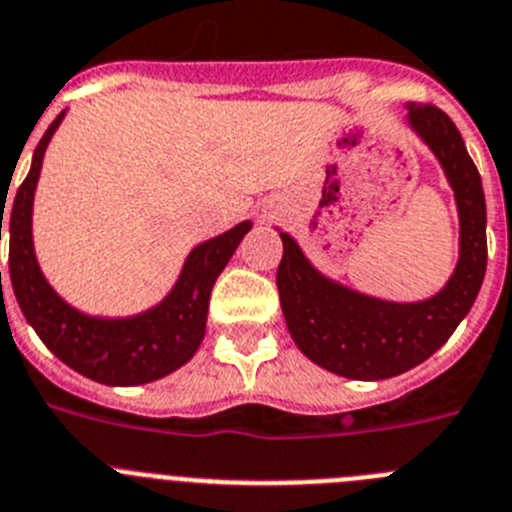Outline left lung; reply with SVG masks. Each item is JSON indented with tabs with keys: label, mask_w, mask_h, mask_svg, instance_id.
<instances>
[{
	"label": "left lung",
	"mask_w": 512,
	"mask_h": 512,
	"mask_svg": "<svg viewBox=\"0 0 512 512\" xmlns=\"http://www.w3.org/2000/svg\"><path fill=\"white\" fill-rule=\"evenodd\" d=\"M409 126L442 164L459 213V261L444 289L424 302H386L342 287L314 269L289 233L276 287L297 348L342 378L383 381L416 368L452 337L475 304L487 269V213L480 172L442 109L409 103Z\"/></svg>",
	"instance_id": "obj_1"
}]
</instances>
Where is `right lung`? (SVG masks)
Masks as SVG:
<instances>
[{
  "label": "right lung",
  "instance_id": "obj_1",
  "mask_svg": "<svg viewBox=\"0 0 512 512\" xmlns=\"http://www.w3.org/2000/svg\"><path fill=\"white\" fill-rule=\"evenodd\" d=\"M60 114L35 147L32 167L14 195L9 213V279L25 320L50 353L75 373L103 386H142L170 375L195 355L205 337L210 292L238 243L251 231L243 220L190 251L172 292L134 317H91L58 297L42 276L32 246V200L40 180L42 157L60 126ZM4 220V213L2 218ZM2 241V223H0ZM2 276V274H0Z\"/></svg>",
  "mask_w": 512,
  "mask_h": 512
}]
</instances>
